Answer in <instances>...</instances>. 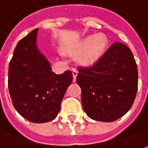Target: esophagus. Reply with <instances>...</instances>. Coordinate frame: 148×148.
I'll return each mask as SVG.
<instances>
[{
  "mask_svg": "<svg viewBox=\"0 0 148 148\" xmlns=\"http://www.w3.org/2000/svg\"><path fill=\"white\" fill-rule=\"evenodd\" d=\"M72 74H73V81L75 82V81H76V77H77V75H78V71H77L76 69H73Z\"/></svg>",
  "mask_w": 148,
  "mask_h": 148,
  "instance_id": "obj_1",
  "label": "esophagus"
}]
</instances>
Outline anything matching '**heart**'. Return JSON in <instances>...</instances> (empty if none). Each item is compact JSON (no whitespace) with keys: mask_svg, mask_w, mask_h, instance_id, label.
Masks as SVG:
<instances>
[{"mask_svg":"<svg viewBox=\"0 0 148 148\" xmlns=\"http://www.w3.org/2000/svg\"><path fill=\"white\" fill-rule=\"evenodd\" d=\"M109 39L107 34H90L79 41L69 46L66 53L71 57L78 56V63L83 67H90L101 59L108 50Z\"/></svg>","mask_w":148,"mask_h":148,"instance_id":"1","label":"heart"}]
</instances>
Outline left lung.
<instances>
[{"mask_svg":"<svg viewBox=\"0 0 148 148\" xmlns=\"http://www.w3.org/2000/svg\"><path fill=\"white\" fill-rule=\"evenodd\" d=\"M78 70L83 108L90 119L112 122L130 109L137 92L138 72L127 46L115 42L92 67Z\"/></svg>","mask_w":148,"mask_h":148,"instance_id":"obj_1","label":"left lung"}]
</instances>
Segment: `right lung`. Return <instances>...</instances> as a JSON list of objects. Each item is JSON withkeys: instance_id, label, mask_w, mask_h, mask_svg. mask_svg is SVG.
<instances>
[{"instance_id": "add662e5", "label": "right lung", "mask_w": 148, "mask_h": 148, "mask_svg": "<svg viewBox=\"0 0 148 148\" xmlns=\"http://www.w3.org/2000/svg\"><path fill=\"white\" fill-rule=\"evenodd\" d=\"M38 29L18 41L8 69V89L18 113L33 123L53 120L73 81L72 72L56 74L37 47Z\"/></svg>"}]
</instances>
